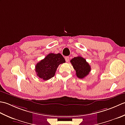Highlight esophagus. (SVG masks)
Listing matches in <instances>:
<instances>
[{
    "label": "esophagus",
    "mask_w": 125,
    "mask_h": 125,
    "mask_svg": "<svg viewBox=\"0 0 125 125\" xmlns=\"http://www.w3.org/2000/svg\"><path fill=\"white\" fill-rule=\"evenodd\" d=\"M65 60L66 62H69V57L68 56H66L65 57Z\"/></svg>",
    "instance_id": "34e87169"
}]
</instances>
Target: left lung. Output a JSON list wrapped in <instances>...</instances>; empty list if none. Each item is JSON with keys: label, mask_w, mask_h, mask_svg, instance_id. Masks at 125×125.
Wrapping results in <instances>:
<instances>
[{"label": "left lung", "mask_w": 125, "mask_h": 125, "mask_svg": "<svg viewBox=\"0 0 125 125\" xmlns=\"http://www.w3.org/2000/svg\"><path fill=\"white\" fill-rule=\"evenodd\" d=\"M71 64L76 71V75L79 78H84L88 75L91 71V67L86 60L81 56L73 58L70 61Z\"/></svg>", "instance_id": "left-lung-1"}]
</instances>
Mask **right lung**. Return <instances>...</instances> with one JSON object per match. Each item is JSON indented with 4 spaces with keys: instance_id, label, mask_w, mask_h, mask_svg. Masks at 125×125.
I'll return each instance as SVG.
<instances>
[{
    "instance_id": "add662e5",
    "label": "right lung",
    "mask_w": 125,
    "mask_h": 125,
    "mask_svg": "<svg viewBox=\"0 0 125 125\" xmlns=\"http://www.w3.org/2000/svg\"><path fill=\"white\" fill-rule=\"evenodd\" d=\"M65 62L64 58L60 53H50L35 65L36 75L44 81L48 80L54 76L58 65Z\"/></svg>"
}]
</instances>
